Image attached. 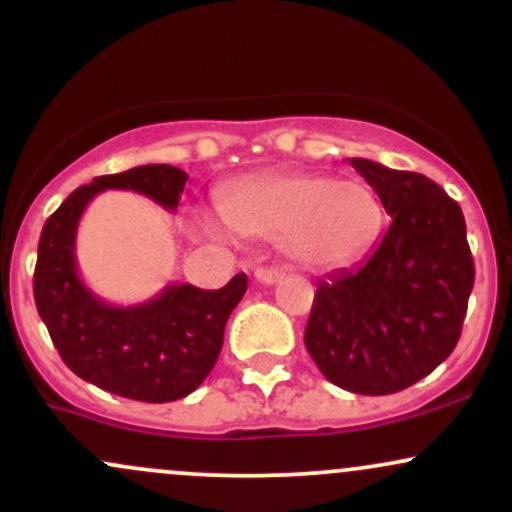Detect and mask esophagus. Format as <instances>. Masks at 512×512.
Instances as JSON below:
<instances>
[{
    "label": "esophagus",
    "mask_w": 512,
    "mask_h": 512,
    "mask_svg": "<svg viewBox=\"0 0 512 512\" xmlns=\"http://www.w3.org/2000/svg\"><path fill=\"white\" fill-rule=\"evenodd\" d=\"M254 276H256L258 283H263V285H276L278 280H283L285 271H283V268H256Z\"/></svg>",
    "instance_id": "esophagus-1"
}]
</instances>
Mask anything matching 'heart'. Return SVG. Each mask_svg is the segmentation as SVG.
Here are the masks:
<instances>
[{"label": "heart", "mask_w": 512, "mask_h": 512, "mask_svg": "<svg viewBox=\"0 0 512 512\" xmlns=\"http://www.w3.org/2000/svg\"><path fill=\"white\" fill-rule=\"evenodd\" d=\"M219 214L234 234L283 241L288 256L307 268L354 263L383 227L381 202L368 185L317 173L246 180L224 192Z\"/></svg>", "instance_id": "heart-1"}]
</instances>
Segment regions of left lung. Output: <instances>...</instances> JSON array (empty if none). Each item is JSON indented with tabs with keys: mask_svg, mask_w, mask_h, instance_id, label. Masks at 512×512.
<instances>
[{
	"mask_svg": "<svg viewBox=\"0 0 512 512\" xmlns=\"http://www.w3.org/2000/svg\"><path fill=\"white\" fill-rule=\"evenodd\" d=\"M351 166L378 192L390 224L364 263L317 283L305 346L334 386L388 395L454 351L474 258L461 207L434 180L366 158Z\"/></svg>",
	"mask_w": 512,
	"mask_h": 512,
	"instance_id": "1",
	"label": "left lung"
}]
</instances>
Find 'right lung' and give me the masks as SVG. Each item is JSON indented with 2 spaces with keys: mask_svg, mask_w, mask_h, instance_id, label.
Returning a JSON list of instances; mask_svg holds the SVG:
<instances>
[{
  "mask_svg": "<svg viewBox=\"0 0 512 512\" xmlns=\"http://www.w3.org/2000/svg\"><path fill=\"white\" fill-rule=\"evenodd\" d=\"M185 180V170L163 163L100 175L46 219L38 241L34 298L60 359L82 381L141 403L180 400L205 381L246 293V276L236 273L219 290L170 283L139 305H109L82 283L75 236L97 192L134 190L173 212Z\"/></svg>",
  "mask_w": 512,
  "mask_h": 512,
  "instance_id": "add662e5",
  "label": "right lung"
}]
</instances>
